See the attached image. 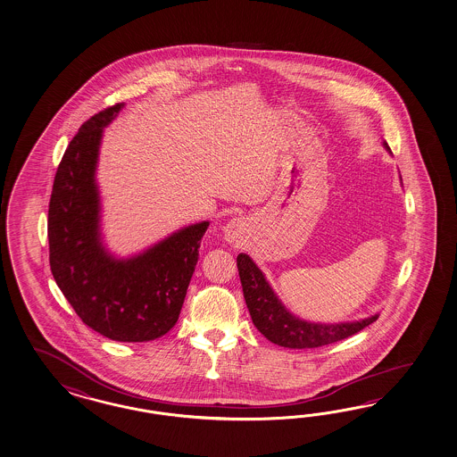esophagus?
I'll list each match as a JSON object with an SVG mask.
<instances>
[{
	"instance_id": "esophagus-1",
	"label": "esophagus",
	"mask_w": 457,
	"mask_h": 457,
	"mask_svg": "<svg viewBox=\"0 0 457 457\" xmlns=\"http://www.w3.org/2000/svg\"><path fill=\"white\" fill-rule=\"evenodd\" d=\"M241 229H243V221L241 220H231L229 223L224 226V237L228 241H236L241 234Z\"/></svg>"
}]
</instances>
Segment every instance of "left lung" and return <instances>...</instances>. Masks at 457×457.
<instances>
[{
    "label": "left lung",
    "mask_w": 457,
    "mask_h": 457,
    "mask_svg": "<svg viewBox=\"0 0 457 457\" xmlns=\"http://www.w3.org/2000/svg\"><path fill=\"white\" fill-rule=\"evenodd\" d=\"M386 150L390 146L386 145ZM237 270L245 292V301L253 323L257 330L272 344L287 348H317L340 342L358 334L370 323L375 322L378 315H371L360 322L312 323L292 315L274 290L254 261L247 254L237 256Z\"/></svg>",
    "instance_id": "obj_1"
}]
</instances>
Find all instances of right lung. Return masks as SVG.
Returning <instances> with one entry per match:
<instances>
[{
  "instance_id": "right-lung-1",
  "label": "right lung",
  "mask_w": 457,
  "mask_h": 457,
  "mask_svg": "<svg viewBox=\"0 0 457 457\" xmlns=\"http://www.w3.org/2000/svg\"><path fill=\"white\" fill-rule=\"evenodd\" d=\"M123 104L82 123L57 167L49 212V264L80 320L115 342H148L170 332L183 307L210 223L191 224L145 253L115 259L102 245L96 165L102 130Z\"/></svg>"
}]
</instances>
